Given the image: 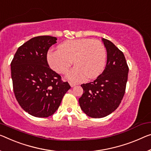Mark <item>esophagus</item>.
I'll use <instances>...</instances> for the list:
<instances>
[{
  "label": "esophagus",
  "mask_w": 151,
  "mask_h": 151,
  "mask_svg": "<svg viewBox=\"0 0 151 151\" xmlns=\"http://www.w3.org/2000/svg\"><path fill=\"white\" fill-rule=\"evenodd\" d=\"M69 84H70V86L71 87H73V86H75L76 85H77V83H75V82H69Z\"/></svg>",
  "instance_id": "34e87169"
}]
</instances>
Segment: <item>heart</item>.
Instances as JSON below:
<instances>
[{
    "label": "heart",
    "mask_w": 151,
    "mask_h": 151,
    "mask_svg": "<svg viewBox=\"0 0 151 151\" xmlns=\"http://www.w3.org/2000/svg\"><path fill=\"white\" fill-rule=\"evenodd\" d=\"M48 62L53 70L60 74L68 72L72 65L76 66L67 75L73 82L86 78L98 77L105 67L106 50L101 42L89 38L77 39L64 42L59 49L50 50L48 53Z\"/></svg>",
    "instance_id": "obj_1"
}]
</instances>
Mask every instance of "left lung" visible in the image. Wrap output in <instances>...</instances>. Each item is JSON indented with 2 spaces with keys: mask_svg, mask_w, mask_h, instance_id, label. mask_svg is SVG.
<instances>
[{
  "mask_svg": "<svg viewBox=\"0 0 151 151\" xmlns=\"http://www.w3.org/2000/svg\"><path fill=\"white\" fill-rule=\"evenodd\" d=\"M107 61L103 72L93 82L81 85L83 90L79 103L89 117L101 118L119 106L126 92L129 68L126 58L114 44L103 38Z\"/></svg>",
  "mask_w": 151,
  "mask_h": 151,
  "instance_id": "obj_1",
  "label": "left lung"
}]
</instances>
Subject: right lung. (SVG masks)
Listing matches in <instances>:
<instances>
[{
    "label": "right lung",
    "instance_id": "obj_1",
    "mask_svg": "<svg viewBox=\"0 0 151 151\" xmlns=\"http://www.w3.org/2000/svg\"><path fill=\"white\" fill-rule=\"evenodd\" d=\"M56 37L40 36L18 48L11 63L15 96L23 109L37 117H47L59 108L71 86L50 68L47 52Z\"/></svg>",
    "mask_w": 151,
    "mask_h": 151
}]
</instances>
